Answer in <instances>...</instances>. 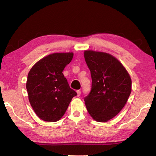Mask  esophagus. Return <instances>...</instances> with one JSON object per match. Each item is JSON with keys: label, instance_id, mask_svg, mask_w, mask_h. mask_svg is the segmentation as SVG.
<instances>
[{"label": "esophagus", "instance_id": "1", "mask_svg": "<svg viewBox=\"0 0 156 156\" xmlns=\"http://www.w3.org/2000/svg\"><path fill=\"white\" fill-rule=\"evenodd\" d=\"M77 96L79 97V96H80V95H81V91L79 90H77Z\"/></svg>", "mask_w": 156, "mask_h": 156}]
</instances>
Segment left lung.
Listing matches in <instances>:
<instances>
[{
    "instance_id": "left-lung-1",
    "label": "left lung",
    "mask_w": 156,
    "mask_h": 156,
    "mask_svg": "<svg viewBox=\"0 0 156 156\" xmlns=\"http://www.w3.org/2000/svg\"><path fill=\"white\" fill-rule=\"evenodd\" d=\"M92 88L84 98L87 109L97 122H106L124 108L131 92V79L120 61L109 53L85 50Z\"/></svg>"
}]
</instances>
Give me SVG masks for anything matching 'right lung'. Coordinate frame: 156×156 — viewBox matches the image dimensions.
<instances>
[{
  "label": "right lung",
  "mask_w": 156,
  "mask_h": 156,
  "mask_svg": "<svg viewBox=\"0 0 156 156\" xmlns=\"http://www.w3.org/2000/svg\"><path fill=\"white\" fill-rule=\"evenodd\" d=\"M73 53H55L42 58L28 74L26 88L30 105L36 115L45 122H57L77 95L62 73Z\"/></svg>",
  "instance_id": "right-lung-1"
}]
</instances>
